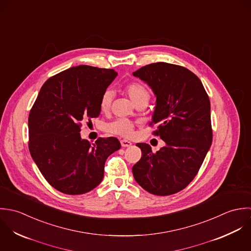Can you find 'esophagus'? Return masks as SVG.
Segmentation results:
<instances>
[{
    "label": "esophagus",
    "mask_w": 251,
    "mask_h": 251,
    "mask_svg": "<svg viewBox=\"0 0 251 251\" xmlns=\"http://www.w3.org/2000/svg\"><path fill=\"white\" fill-rule=\"evenodd\" d=\"M120 143H121V146H122L123 148H129V147L132 146V143L129 142V141H127V140H122Z\"/></svg>",
    "instance_id": "1"
}]
</instances>
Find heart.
Instances as JSON below:
<instances>
[{
  "instance_id": "b5f03b06",
  "label": "heart",
  "mask_w": 251,
  "mask_h": 251,
  "mask_svg": "<svg viewBox=\"0 0 251 251\" xmlns=\"http://www.w3.org/2000/svg\"><path fill=\"white\" fill-rule=\"evenodd\" d=\"M124 90L127 93V95L130 97V99L136 104H140V103L148 104V102L151 100V90L143 82H140V81L130 82L125 86ZM112 97H113L112 91L109 89H106L101 94L100 105L102 111H106L109 109ZM134 128H135V123L126 118H117L105 125V131L107 133L118 135L124 138L132 137L134 133Z\"/></svg>"
}]
</instances>
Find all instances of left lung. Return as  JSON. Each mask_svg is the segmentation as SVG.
Masks as SVG:
<instances>
[{
    "label": "left lung",
    "instance_id": "1",
    "mask_svg": "<svg viewBox=\"0 0 251 251\" xmlns=\"http://www.w3.org/2000/svg\"><path fill=\"white\" fill-rule=\"evenodd\" d=\"M146 81L156 95L150 126L166 147L152 152L137 144L142 158L132 171L148 192L168 196L184 189L196 176L212 142L210 102L199 77L188 69L157 62L133 74Z\"/></svg>",
    "mask_w": 251,
    "mask_h": 251
}]
</instances>
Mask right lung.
<instances>
[{"instance_id": "1", "label": "right lung", "mask_w": 251, "mask_h": 251, "mask_svg": "<svg viewBox=\"0 0 251 251\" xmlns=\"http://www.w3.org/2000/svg\"><path fill=\"white\" fill-rule=\"evenodd\" d=\"M116 75L111 69L70 68L45 82L30 110L31 156L47 181L62 193L79 195L98 186L105 160L121 148L114 137L98 138L91 145L79 134L84 121L99 116L100 96Z\"/></svg>"}]
</instances>
